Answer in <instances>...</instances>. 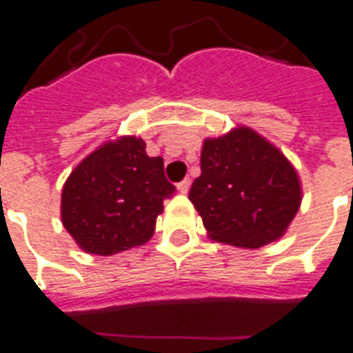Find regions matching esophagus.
Listing matches in <instances>:
<instances>
[{"instance_id":"obj_1","label":"esophagus","mask_w":353,"mask_h":353,"mask_svg":"<svg viewBox=\"0 0 353 353\" xmlns=\"http://www.w3.org/2000/svg\"><path fill=\"white\" fill-rule=\"evenodd\" d=\"M176 190H179L181 194H188L190 179H184V181H182V182H179V186H176Z\"/></svg>"}]
</instances>
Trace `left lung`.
Masks as SVG:
<instances>
[{"instance_id":"obj_1","label":"left lung","mask_w":353,"mask_h":353,"mask_svg":"<svg viewBox=\"0 0 353 353\" xmlns=\"http://www.w3.org/2000/svg\"><path fill=\"white\" fill-rule=\"evenodd\" d=\"M188 197L212 239L259 249L283 236L302 190L294 167L274 144L237 127L203 142L201 174Z\"/></svg>"}]
</instances>
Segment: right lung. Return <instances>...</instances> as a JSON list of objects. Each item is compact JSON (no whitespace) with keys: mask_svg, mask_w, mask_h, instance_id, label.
I'll use <instances>...</instances> for the list:
<instances>
[{"mask_svg":"<svg viewBox=\"0 0 353 353\" xmlns=\"http://www.w3.org/2000/svg\"><path fill=\"white\" fill-rule=\"evenodd\" d=\"M172 194L163 159L150 157L142 139L121 137L72 171L62 188V224L85 252L110 256L146 243Z\"/></svg>","mask_w":353,"mask_h":353,"instance_id":"obj_1","label":"right lung"}]
</instances>
